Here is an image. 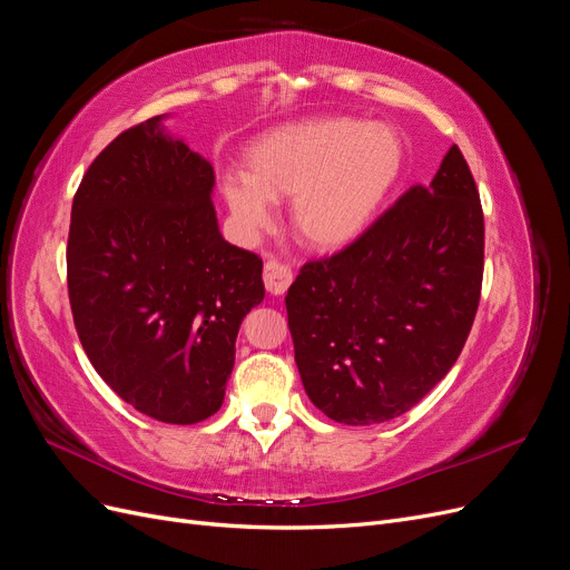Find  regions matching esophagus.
Here are the masks:
<instances>
[{
  "label": "esophagus",
  "mask_w": 570,
  "mask_h": 570,
  "mask_svg": "<svg viewBox=\"0 0 570 570\" xmlns=\"http://www.w3.org/2000/svg\"><path fill=\"white\" fill-rule=\"evenodd\" d=\"M289 283H292V273L281 262L268 258L264 264V285L271 295H283V292H287Z\"/></svg>",
  "instance_id": "esophagus-1"
}]
</instances>
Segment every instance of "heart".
<instances>
[{
    "label": "heart",
    "instance_id": "obj_1",
    "mask_svg": "<svg viewBox=\"0 0 570 570\" xmlns=\"http://www.w3.org/2000/svg\"><path fill=\"white\" fill-rule=\"evenodd\" d=\"M402 161V137L385 124L308 118L254 140L245 174L223 180V199L249 235L271 226V202L292 199V230L302 243L340 249L368 228Z\"/></svg>",
    "mask_w": 570,
    "mask_h": 570
}]
</instances>
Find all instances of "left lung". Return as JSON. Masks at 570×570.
Masks as SVG:
<instances>
[{
  "label": "left lung",
  "instance_id": "8db88e82",
  "mask_svg": "<svg viewBox=\"0 0 570 570\" xmlns=\"http://www.w3.org/2000/svg\"><path fill=\"white\" fill-rule=\"evenodd\" d=\"M485 220L454 145L352 245L306 262L285 306L304 390L327 419L383 423L446 375L475 321Z\"/></svg>",
  "mask_w": 570,
  "mask_h": 570
}]
</instances>
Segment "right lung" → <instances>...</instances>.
I'll return each mask as SVG.
<instances>
[{
  "mask_svg": "<svg viewBox=\"0 0 570 570\" xmlns=\"http://www.w3.org/2000/svg\"><path fill=\"white\" fill-rule=\"evenodd\" d=\"M214 168L164 132H120L85 170L71 209L66 281L85 354L147 416H214L243 318L264 299L262 258L218 233Z\"/></svg>",
  "mask_w": 570,
  "mask_h": 570,
  "instance_id": "obj_1",
  "label": "right lung"
}]
</instances>
